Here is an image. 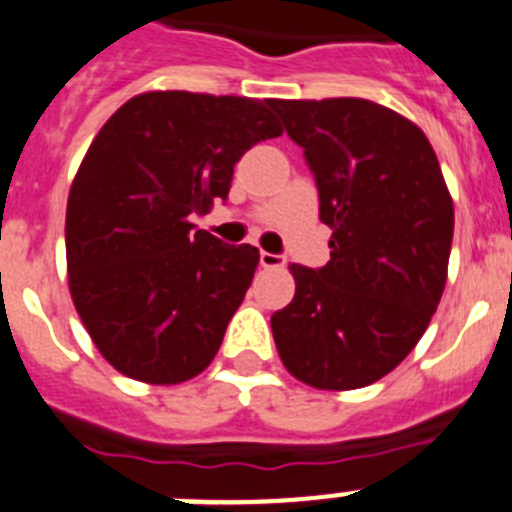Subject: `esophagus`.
Returning a JSON list of instances; mask_svg holds the SVG:
<instances>
[{
	"mask_svg": "<svg viewBox=\"0 0 512 512\" xmlns=\"http://www.w3.org/2000/svg\"><path fill=\"white\" fill-rule=\"evenodd\" d=\"M259 261H261V266H264V269H277V266H284V256H279V253L261 251Z\"/></svg>",
	"mask_w": 512,
	"mask_h": 512,
	"instance_id": "34e87169",
	"label": "esophagus"
}]
</instances>
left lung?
<instances>
[{
  "instance_id": "1",
  "label": "left lung",
  "mask_w": 512,
  "mask_h": 512,
  "mask_svg": "<svg viewBox=\"0 0 512 512\" xmlns=\"http://www.w3.org/2000/svg\"><path fill=\"white\" fill-rule=\"evenodd\" d=\"M315 176L330 261L292 264L295 297L271 315L289 374L359 390L425 333L446 284L454 205L423 130L369 99H269Z\"/></svg>"
}]
</instances>
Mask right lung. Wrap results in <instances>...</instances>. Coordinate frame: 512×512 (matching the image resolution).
Instances as JSON below:
<instances>
[{"label": "right lung", "mask_w": 512, "mask_h": 512, "mask_svg": "<svg viewBox=\"0 0 512 512\" xmlns=\"http://www.w3.org/2000/svg\"><path fill=\"white\" fill-rule=\"evenodd\" d=\"M282 135L248 97L148 92L89 146L66 207L69 287L94 346L125 377L179 384L215 359L259 248L192 223L225 200L233 166Z\"/></svg>", "instance_id": "1"}]
</instances>
